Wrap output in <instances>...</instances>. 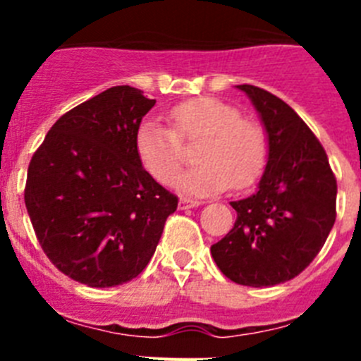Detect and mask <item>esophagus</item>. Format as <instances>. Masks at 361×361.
<instances>
[{
	"label": "esophagus",
	"mask_w": 361,
	"mask_h": 361,
	"mask_svg": "<svg viewBox=\"0 0 361 361\" xmlns=\"http://www.w3.org/2000/svg\"><path fill=\"white\" fill-rule=\"evenodd\" d=\"M200 200H191V199H180L178 200V208L180 209H190V208H197L200 206Z\"/></svg>",
	"instance_id": "1"
}]
</instances>
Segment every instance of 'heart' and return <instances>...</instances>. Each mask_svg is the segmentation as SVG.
<instances>
[{"label": "heart", "instance_id": "heart-1", "mask_svg": "<svg viewBox=\"0 0 361 361\" xmlns=\"http://www.w3.org/2000/svg\"><path fill=\"white\" fill-rule=\"evenodd\" d=\"M173 130L146 119L135 132V153L141 166L157 183L170 184L183 162L180 142H197L195 168L177 178L180 193L208 197L247 188L264 171L267 137L258 123L240 119V111L213 97L191 99L170 111Z\"/></svg>", "mask_w": 361, "mask_h": 361}]
</instances>
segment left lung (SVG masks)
I'll return each mask as SVG.
<instances>
[{
    "label": "left lung",
    "mask_w": 361,
    "mask_h": 361,
    "mask_svg": "<svg viewBox=\"0 0 361 361\" xmlns=\"http://www.w3.org/2000/svg\"><path fill=\"white\" fill-rule=\"evenodd\" d=\"M253 103L267 137L258 190L233 200L237 220L212 245L219 269L233 282L269 288L300 275L329 237L336 219V178L314 133L282 99L237 85Z\"/></svg>",
    "instance_id": "8db88e82"
}]
</instances>
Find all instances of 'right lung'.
I'll return each mask as SVG.
<instances>
[{
  "instance_id": "obj_1",
  "label": "right lung",
  "mask_w": 361,
  "mask_h": 361,
  "mask_svg": "<svg viewBox=\"0 0 361 361\" xmlns=\"http://www.w3.org/2000/svg\"><path fill=\"white\" fill-rule=\"evenodd\" d=\"M155 104L114 86L56 121L28 164L25 206L57 269L90 288L135 279L177 197L141 166L135 132Z\"/></svg>"
}]
</instances>
